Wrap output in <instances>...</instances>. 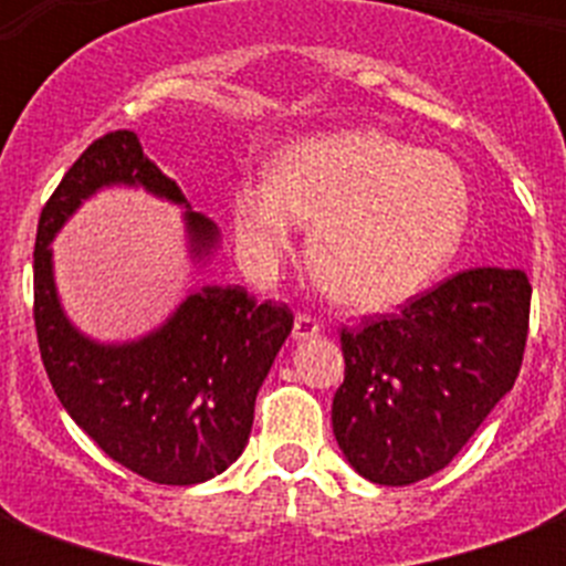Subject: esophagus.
<instances>
[{
    "label": "esophagus",
    "instance_id": "obj_1",
    "mask_svg": "<svg viewBox=\"0 0 566 566\" xmlns=\"http://www.w3.org/2000/svg\"><path fill=\"white\" fill-rule=\"evenodd\" d=\"M319 335V323L311 314H296L293 319V337L296 340H308V337H317Z\"/></svg>",
    "mask_w": 566,
    "mask_h": 566
}]
</instances>
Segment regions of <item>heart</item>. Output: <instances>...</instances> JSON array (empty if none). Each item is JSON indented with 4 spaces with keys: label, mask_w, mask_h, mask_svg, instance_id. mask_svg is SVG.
I'll return each mask as SVG.
<instances>
[{
    "label": "heart",
    "mask_w": 566,
    "mask_h": 566,
    "mask_svg": "<svg viewBox=\"0 0 566 566\" xmlns=\"http://www.w3.org/2000/svg\"><path fill=\"white\" fill-rule=\"evenodd\" d=\"M470 190L461 167L376 128H344L284 146L266 179L231 196V231L243 270L270 282L311 231V270L353 311L411 300L449 264L464 238Z\"/></svg>",
    "instance_id": "1"
}]
</instances>
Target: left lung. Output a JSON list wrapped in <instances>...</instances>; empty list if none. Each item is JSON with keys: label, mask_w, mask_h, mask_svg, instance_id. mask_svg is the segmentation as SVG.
Here are the masks:
<instances>
[{"label": "left lung", "mask_w": 566, "mask_h": 566, "mask_svg": "<svg viewBox=\"0 0 566 566\" xmlns=\"http://www.w3.org/2000/svg\"><path fill=\"white\" fill-rule=\"evenodd\" d=\"M528 305L523 270L475 266L399 314L344 328L332 429L355 473L402 488L443 470L517 381Z\"/></svg>", "instance_id": "obj_1"}]
</instances>
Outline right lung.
Returning a JSON list of instances; mask_svg holds the SVG:
<instances>
[{"label":"right lung","mask_w":566,"mask_h":566,"mask_svg":"<svg viewBox=\"0 0 566 566\" xmlns=\"http://www.w3.org/2000/svg\"><path fill=\"white\" fill-rule=\"evenodd\" d=\"M140 188L181 205L193 264L220 249V229L193 211L135 132L93 140L40 213L34 240V326L57 399L96 447L158 484H199L247 449L258 387L293 328L287 305L255 302L243 287L190 291L161 326L119 344L84 335L66 317L55 284L52 240L91 196Z\"/></svg>","instance_id":"1"}]
</instances>
